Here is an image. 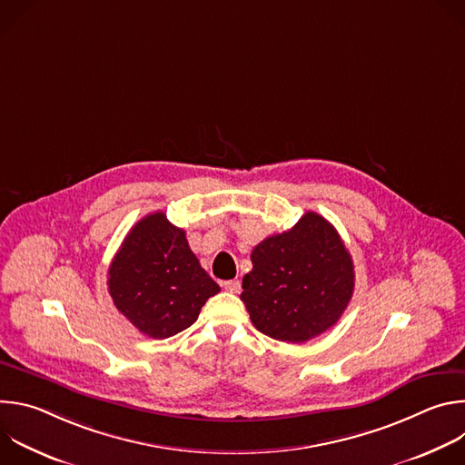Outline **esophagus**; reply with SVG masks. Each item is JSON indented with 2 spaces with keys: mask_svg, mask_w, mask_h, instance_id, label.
Wrapping results in <instances>:
<instances>
[{
  "mask_svg": "<svg viewBox=\"0 0 465 465\" xmlns=\"http://www.w3.org/2000/svg\"><path fill=\"white\" fill-rule=\"evenodd\" d=\"M228 292H232V294H239L241 292V282L239 280H230V282H224V285H223Z\"/></svg>",
  "mask_w": 465,
  "mask_h": 465,
  "instance_id": "obj_1",
  "label": "esophagus"
}]
</instances>
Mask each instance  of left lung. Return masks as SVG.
<instances>
[{
  "label": "left lung",
  "mask_w": 465,
  "mask_h": 465,
  "mask_svg": "<svg viewBox=\"0 0 465 465\" xmlns=\"http://www.w3.org/2000/svg\"><path fill=\"white\" fill-rule=\"evenodd\" d=\"M250 257L241 300L255 329L271 339L307 342L333 327L351 300V255L333 224L314 212L261 241Z\"/></svg>",
  "instance_id": "8db88e82"
}]
</instances>
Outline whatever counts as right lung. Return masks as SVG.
Returning <instances> with one entry per match:
<instances>
[{
  "label": "right lung",
  "mask_w": 465,
  "mask_h": 465,
  "mask_svg": "<svg viewBox=\"0 0 465 465\" xmlns=\"http://www.w3.org/2000/svg\"><path fill=\"white\" fill-rule=\"evenodd\" d=\"M219 291L191 252L185 232L163 212L132 226L108 269L114 305L151 339H169L193 325Z\"/></svg>",
  "instance_id": "obj_1"
}]
</instances>
